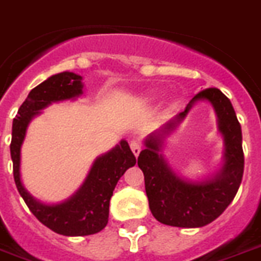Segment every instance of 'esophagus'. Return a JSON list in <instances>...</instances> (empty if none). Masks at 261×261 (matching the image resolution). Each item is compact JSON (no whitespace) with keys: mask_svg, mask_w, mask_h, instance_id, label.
<instances>
[{"mask_svg":"<svg viewBox=\"0 0 261 261\" xmlns=\"http://www.w3.org/2000/svg\"><path fill=\"white\" fill-rule=\"evenodd\" d=\"M130 147H131V151H133V154L135 155V156H138L139 155V152H141L142 150V146L138 142H131L130 143Z\"/></svg>","mask_w":261,"mask_h":261,"instance_id":"1","label":"esophagus"}]
</instances>
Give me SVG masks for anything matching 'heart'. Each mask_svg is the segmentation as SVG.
<instances>
[{
    "instance_id": "obj_1",
    "label": "heart",
    "mask_w": 261,
    "mask_h": 261,
    "mask_svg": "<svg viewBox=\"0 0 261 261\" xmlns=\"http://www.w3.org/2000/svg\"><path fill=\"white\" fill-rule=\"evenodd\" d=\"M152 98H154V97H152L151 94H146V95H144V99H146V100H151Z\"/></svg>"
}]
</instances>
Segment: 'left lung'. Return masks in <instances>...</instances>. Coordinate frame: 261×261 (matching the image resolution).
I'll list each match as a JSON object with an SVG mask.
<instances>
[{
	"label": "left lung",
	"mask_w": 261,
	"mask_h": 261,
	"mask_svg": "<svg viewBox=\"0 0 261 261\" xmlns=\"http://www.w3.org/2000/svg\"><path fill=\"white\" fill-rule=\"evenodd\" d=\"M200 100L211 103L216 110L218 130L225 141V155L222 167L216 174L191 181L176 174L161 151L164 139ZM144 146L146 148L138 156V166L144 175L151 214L158 222L180 228L204 227L222 215L235 198L244 171L242 127L231 100L219 89L211 87L196 94L183 113L148 135Z\"/></svg>",
	"instance_id": "left-lung-1"
}]
</instances>
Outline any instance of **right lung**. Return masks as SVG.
<instances>
[{
    "mask_svg": "<svg viewBox=\"0 0 261 261\" xmlns=\"http://www.w3.org/2000/svg\"><path fill=\"white\" fill-rule=\"evenodd\" d=\"M83 94L82 76L70 71L49 76L32 90L13 120L10 155L13 175L19 195L33 215L51 231L65 236H86L102 231L109 222V205L113 191L127 168L137 163L127 141L98 156L86 179L70 198L47 204L30 194L21 180V146L30 120L54 102L76 99Z\"/></svg>",
    "mask_w": 261,
    "mask_h": 261,
    "instance_id": "right-lung-1",
    "label": "right lung"
}]
</instances>
